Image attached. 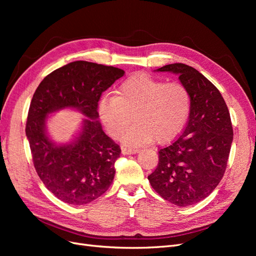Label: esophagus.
Returning <instances> with one entry per match:
<instances>
[{
	"mask_svg": "<svg viewBox=\"0 0 256 256\" xmlns=\"http://www.w3.org/2000/svg\"><path fill=\"white\" fill-rule=\"evenodd\" d=\"M122 154H134L138 152V150L136 148H127V147H122Z\"/></svg>",
	"mask_w": 256,
	"mask_h": 256,
	"instance_id": "34e87169",
	"label": "esophagus"
}]
</instances>
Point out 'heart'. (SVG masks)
Listing matches in <instances>:
<instances>
[{
  "label": "heart",
  "instance_id": "heart-1",
  "mask_svg": "<svg viewBox=\"0 0 256 256\" xmlns=\"http://www.w3.org/2000/svg\"><path fill=\"white\" fill-rule=\"evenodd\" d=\"M189 110L190 96L182 83L145 74L130 76L116 96H106L98 104L100 120L113 138L122 134L134 115V125L122 136L129 146L171 140L182 129Z\"/></svg>",
  "mask_w": 256,
  "mask_h": 256
}]
</instances>
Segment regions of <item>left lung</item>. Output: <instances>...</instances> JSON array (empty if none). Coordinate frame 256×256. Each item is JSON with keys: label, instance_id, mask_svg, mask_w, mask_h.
<instances>
[{"label": "left lung", "instance_id": "obj_1", "mask_svg": "<svg viewBox=\"0 0 256 256\" xmlns=\"http://www.w3.org/2000/svg\"><path fill=\"white\" fill-rule=\"evenodd\" d=\"M157 72L176 74L190 96L189 120L182 134L159 150L150 186L168 202L186 207L216 189L228 166L233 127L221 92L196 68L182 63Z\"/></svg>", "mask_w": 256, "mask_h": 256}]
</instances>
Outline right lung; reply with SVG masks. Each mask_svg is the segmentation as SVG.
Here are the masks:
<instances>
[{"mask_svg": "<svg viewBox=\"0 0 256 256\" xmlns=\"http://www.w3.org/2000/svg\"><path fill=\"white\" fill-rule=\"evenodd\" d=\"M124 74L113 66L76 60L49 74L34 92L26 126L33 164L46 188L65 203H90L113 182L120 148L104 132L97 110L102 92ZM66 107L88 118L72 142L58 146L48 136L45 120Z\"/></svg>", "mask_w": 256, "mask_h": 256, "instance_id": "right-lung-1", "label": "right lung"}]
</instances>
